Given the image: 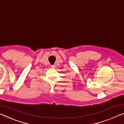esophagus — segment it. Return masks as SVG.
<instances>
[{"mask_svg": "<svg viewBox=\"0 0 124 124\" xmlns=\"http://www.w3.org/2000/svg\"><path fill=\"white\" fill-rule=\"evenodd\" d=\"M51 68H55V66L54 65H51Z\"/></svg>", "mask_w": 124, "mask_h": 124, "instance_id": "1", "label": "esophagus"}]
</instances>
